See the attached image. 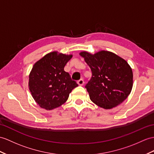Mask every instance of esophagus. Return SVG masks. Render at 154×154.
<instances>
[{"label": "esophagus", "instance_id": "obj_1", "mask_svg": "<svg viewBox=\"0 0 154 154\" xmlns=\"http://www.w3.org/2000/svg\"><path fill=\"white\" fill-rule=\"evenodd\" d=\"M78 84L79 85H83L84 84V80L83 79H80L78 81Z\"/></svg>", "mask_w": 154, "mask_h": 154}]
</instances>
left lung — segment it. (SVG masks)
<instances>
[{"mask_svg":"<svg viewBox=\"0 0 154 154\" xmlns=\"http://www.w3.org/2000/svg\"><path fill=\"white\" fill-rule=\"evenodd\" d=\"M80 55L92 72L85 86L91 101L104 109H111L127 99L133 88V75L125 60L107 51L94 55L83 51Z\"/></svg>","mask_w":154,"mask_h":154,"instance_id":"left-lung-1","label":"left lung"}]
</instances>
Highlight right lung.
I'll return each mask as SVG.
<instances>
[{"mask_svg": "<svg viewBox=\"0 0 154 154\" xmlns=\"http://www.w3.org/2000/svg\"><path fill=\"white\" fill-rule=\"evenodd\" d=\"M72 55L57 51L46 55L34 65L29 74V88L36 103L46 110L61 106L78 84L71 79L64 67Z\"/></svg>", "mask_w": 154, "mask_h": 154, "instance_id": "add662e5", "label": "right lung"}]
</instances>
